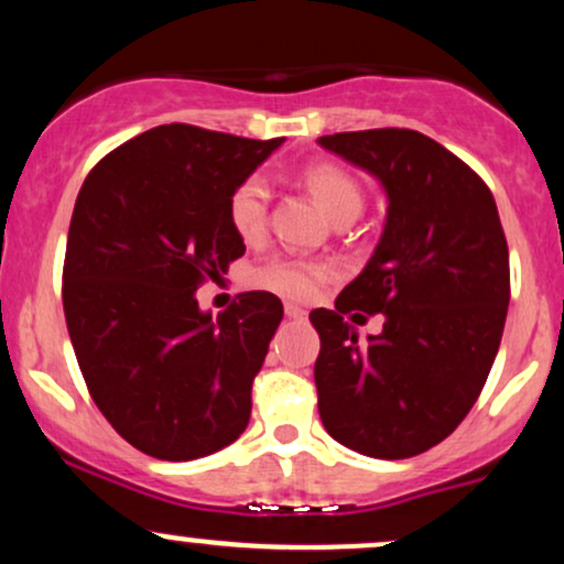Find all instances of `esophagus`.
<instances>
[{"mask_svg": "<svg viewBox=\"0 0 564 564\" xmlns=\"http://www.w3.org/2000/svg\"><path fill=\"white\" fill-rule=\"evenodd\" d=\"M304 310L302 307H296V304H286V318H291V321H302L304 318Z\"/></svg>", "mask_w": 564, "mask_h": 564, "instance_id": "34e87169", "label": "esophagus"}]
</instances>
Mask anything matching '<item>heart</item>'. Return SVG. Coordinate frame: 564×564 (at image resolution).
Here are the masks:
<instances>
[{"instance_id": "1", "label": "heart", "mask_w": 564, "mask_h": 564, "mask_svg": "<svg viewBox=\"0 0 564 564\" xmlns=\"http://www.w3.org/2000/svg\"><path fill=\"white\" fill-rule=\"evenodd\" d=\"M302 183L310 191V196L318 200V206L328 217H358L364 209V191L358 180L339 164L318 161L302 170ZM268 185L260 177H246L230 193L228 217L232 230L243 241H257L268 228ZM332 275L328 264L323 262H304V260H273L257 273V281L262 286L281 291V294L294 296V300H307L326 278Z\"/></svg>"}]
</instances>
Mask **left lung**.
<instances>
[{"label":"left lung","mask_w":564,"mask_h":564,"mask_svg":"<svg viewBox=\"0 0 564 564\" xmlns=\"http://www.w3.org/2000/svg\"><path fill=\"white\" fill-rule=\"evenodd\" d=\"M384 187L387 219L364 273L313 310L321 422L373 458L443 443L480 398L509 307V249L494 193L440 142L413 129L318 138ZM386 315L357 339L346 315Z\"/></svg>","instance_id":"obj_1"}]
</instances>
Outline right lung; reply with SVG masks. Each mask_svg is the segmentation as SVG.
<instances>
[{
    "mask_svg": "<svg viewBox=\"0 0 564 564\" xmlns=\"http://www.w3.org/2000/svg\"><path fill=\"white\" fill-rule=\"evenodd\" d=\"M281 142L161 124L108 153L76 196L63 264L70 345L102 416L161 462L209 456L249 424L283 304L246 291L212 318L196 289L243 257L230 193Z\"/></svg>",
    "mask_w": 564,
    "mask_h": 564,
    "instance_id": "obj_1",
    "label": "right lung"
}]
</instances>
